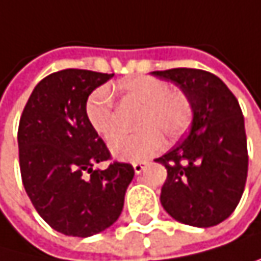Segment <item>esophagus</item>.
<instances>
[{"instance_id": "esophagus-1", "label": "esophagus", "mask_w": 261, "mask_h": 261, "mask_svg": "<svg viewBox=\"0 0 261 261\" xmlns=\"http://www.w3.org/2000/svg\"><path fill=\"white\" fill-rule=\"evenodd\" d=\"M133 169H135V173H142L145 169H147V162H135L133 164Z\"/></svg>"}]
</instances>
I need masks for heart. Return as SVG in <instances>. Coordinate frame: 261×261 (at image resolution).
I'll return each mask as SVG.
<instances>
[{
  "instance_id": "1",
  "label": "heart",
  "mask_w": 261,
  "mask_h": 261,
  "mask_svg": "<svg viewBox=\"0 0 261 261\" xmlns=\"http://www.w3.org/2000/svg\"><path fill=\"white\" fill-rule=\"evenodd\" d=\"M125 103L141 107L133 135H120L110 144L111 154L119 161L141 162L162 147V136L179 138L192 120V103L181 91H172L164 80L136 77L119 85ZM86 120L97 135L111 139L117 132V116L108 89L92 91L85 105Z\"/></svg>"
}]
</instances>
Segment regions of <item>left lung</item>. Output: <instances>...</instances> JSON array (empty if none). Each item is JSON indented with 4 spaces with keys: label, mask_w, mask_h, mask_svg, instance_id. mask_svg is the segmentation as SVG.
<instances>
[{
    "label": "left lung",
    "mask_w": 261,
    "mask_h": 261,
    "mask_svg": "<svg viewBox=\"0 0 261 261\" xmlns=\"http://www.w3.org/2000/svg\"><path fill=\"white\" fill-rule=\"evenodd\" d=\"M192 103L190 129L154 159L167 169L161 204L172 218L195 227L224 221L238 206L248 178V142L238 100L221 79L192 68L154 71Z\"/></svg>",
    "instance_id": "1"
}]
</instances>
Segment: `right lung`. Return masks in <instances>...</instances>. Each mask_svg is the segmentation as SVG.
<instances>
[{"instance_id": "right-lung-1", "label": "right lung", "mask_w": 261, "mask_h": 261, "mask_svg": "<svg viewBox=\"0 0 261 261\" xmlns=\"http://www.w3.org/2000/svg\"><path fill=\"white\" fill-rule=\"evenodd\" d=\"M114 74L63 69L32 91L18 126L23 186L40 217L57 232L91 237L113 226L135 176L129 164L113 162L86 120L89 94Z\"/></svg>"}]
</instances>
